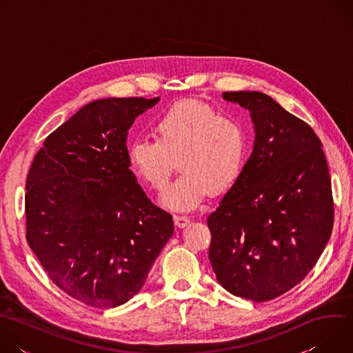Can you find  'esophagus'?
Wrapping results in <instances>:
<instances>
[{"instance_id": "34e87169", "label": "esophagus", "mask_w": 353, "mask_h": 353, "mask_svg": "<svg viewBox=\"0 0 353 353\" xmlns=\"http://www.w3.org/2000/svg\"><path fill=\"white\" fill-rule=\"evenodd\" d=\"M174 223L179 226V228H184L190 223V216L187 215H183V214H179V215H174Z\"/></svg>"}]
</instances>
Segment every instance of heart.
Segmentation results:
<instances>
[{"label": "heart", "instance_id": "b5f03b06", "mask_svg": "<svg viewBox=\"0 0 353 353\" xmlns=\"http://www.w3.org/2000/svg\"><path fill=\"white\" fill-rule=\"evenodd\" d=\"M154 132L157 139H138L128 146V162L155 191L168 185L179 162L181 173L162 199L176 211L195 208L211 190L222 192L232 187L250 150L243 121L196 99L166 110L154 123Z\"/></svg>", "mask_w": 353, "mask_h": 353}]
</instances>
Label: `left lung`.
<instances>
[{"instance_id": "left-lung-1", "label": "left lung", "mask_w": 353, "mask_h": 353, "mask_svg": "<svg viewBox=\"0 0 353 353\" xmlns=\"http://www.w3.org/2000/svg\"><path fill=\"white\" fill-rule=\"evenodd\" d=\"M251 113L253 154L208 216L210 261L219 283L253 301L306 278L334 226L331 177L313 128L261 92H223Z\"/></svg>"}]
</instances>
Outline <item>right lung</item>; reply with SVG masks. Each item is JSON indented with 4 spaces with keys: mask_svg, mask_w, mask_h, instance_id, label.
<instances>
[{
    "mask_svg": "<svg viewBox=\"0 0 353 353\" xmlns=\"http://www.w3.org/2000/svg\"><path fill=\"white\" fill-rule=\"evenodd\" d=\"M159 97L88 103L50 134L26 179V240L61 290L88 306L128 301L173 234L130 170L127 131Z\"/></svg>",
    "mask_w": 353,
    "mask_h": 353,
    "instance_id": "right-lung-1",
    "label": "right lung"
}]
</instances>
